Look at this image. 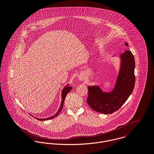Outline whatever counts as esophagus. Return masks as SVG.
<instances>
[{
  "label": "esophagus",
  "mask_w": 154,
  "mask_h": 154,
  "mask_svg": "<svg viewBox=\"0 0 154 154\" xmlns=\"http://www.w3.org/2000/svg\"><path fill=\"white\" fill-rule=\"evenodd\" d=\"M79 79H80V80H82L83 79V78L82 77V76H79Z\"/></svg>",
  "instance_id": "obj_1"
}]
</instances>
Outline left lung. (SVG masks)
I'll list each match as a JSON object with an SVG mask.
<instances>
[{
  "label": "left lung",
  "instance_id": "8db88e82",
  "mask_svg": "<svg viewBox=\"0 0 154 154\" xmlns=\"http://www.w3.org/2000/svg\"><path fill=\"white\" fill-rule=\"evenodd\" d=\"M125 45L128 46V43ZM120 57V70L115 87L111 92H103L98 86L88 87L87 103L97 112L105 114L113 113L123 106L133 92L135 84L134 56L131 51L126 50Z\"/></svg>",
  "mask_w": 154,
  "mask_h": 154
}]
</instances>
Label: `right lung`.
<instances>
[{
	"label": "right lung",
	"mask_w": 154,
	"mask_h": 154,
	"mask_svg": "<svg viewBox=\"0 0 154 154\" xmlns=\"http://www.w3.org/2000/svg\"><path fill=\"white\" fill-rule=\"evenodd\" d=\"M72 89V87H69L68 85H67L66 87H65V88L63 89L62 90V102H61V104H60V108L57 111V112L53 116H51L50 117H48V118H45V119H38V118H36V119L38 120H50V119H54L56 117H57L58 116V114L60 113V112L61 111V110H62V108H63V103H64V101H65V99L66 98V96L67 95V94H68V92Z\"/></svg>",
	"instance_id": "obj_1"
}]
</instances>
